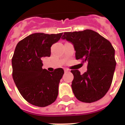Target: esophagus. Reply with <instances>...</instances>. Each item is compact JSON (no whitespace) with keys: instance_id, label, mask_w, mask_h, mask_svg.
Segmentation results:
<instances>
[{"instance_id":"34e87169","label":"esophagus","mask_w":125,"mask_h":125,"mask_svg":"<svg viewBox=\"0 0 125 125\" xmlns=\"http://www.w3.org/2000/svg\"><path fill=\"white\" fill-rule=\"evenodd\" d=\"M64 71H65V73H69V72H70V71L68 70V69H65L64 70Z\"/></svg>"}]
</instances>
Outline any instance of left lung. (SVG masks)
<instances>
[{
    "label": "left lung",
    "instance_id": "8db88e82",
    "mask_svg": "<svg viewBox=\"0 0 125 125\" xmlns=\"http://www.w3.org/2000/svg\"><path fill=\"white\" fill-rule=\"evenodd\" d=\"M62 39L73 44L77 60L88 63L83 74L71 71V87L75 97L85 103L100 100L110 88L116 66L115 50L110 42L91 30L64 32Z\"/></svg>",
    "mask_w": 125,
    "mask_h": 125
}]
</instances>
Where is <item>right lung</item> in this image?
I'll return each mask as SVG.
<instances>
[{"label":"right lung","instance_id":"add662e5","mask_svg":"<svg viewBox=\"0 0 125 125\" xmlns=\"http://www.w3.org/2000/svg\"><path fill=\"white\" fill-rule=\"evenodd\" d=\"M63 33L29 35L17 43L12 58V78L22 96L36 106L45 107L56 100L62 68L50 72L42 68V57H50L51 47Z\"/></svg>","mask_w":125,"mask_h":125}]
</instances>
